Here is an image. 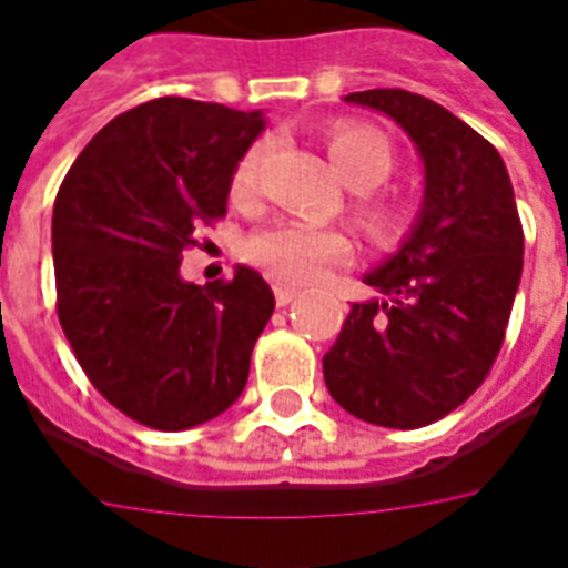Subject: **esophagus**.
I'll list each match as a JSON object with an SVG mask.
<instances>
[{
	"label": "esophagus",
	"instance_id": "esophagus-1",
	"mask_svg": "<svg viewBox=\"0 0 568 568\" xmlns=\"http://www.w3.org/2000/svg\"><path fill=\"white\" fill-rule=\"evenodd\" d=\"M273 297H276V306H288L297 297V288H292V285L276 283V285H273Z\"/></svg>",
	"mask_w": 568,
	"mask_h": 568
}]
</instances>
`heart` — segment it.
<instances>
[{
  "instance_id": "heart-1",
  "label": "heart",
  "mask_w": 568,
  "mask_h": 568,
  "mask_svg": "<svg viewBox=\"0 0 568 568\" xmlns=\"http://www.w3.org/2000/svg\"><path fill=\"white\" fill-rule=\"evenodd\" d=\"M327 155H331L339 178L358 192L382 186L388 180L390 168H394V153H390L385 134L358 123L334 125L327 132ZM258 162H262V146H252L234 171L231 199H252L255 178H258ZM361 216L367 220L369 229L376 231H388L394 225V213L376 199L361 201ZM246 252H250L252 262L276 280L306 285L322 280L334 264L348 262L352 241L343 231L318 229V225H306V222H273L258 234H252Z\"/></svg>"
}]
</instances>
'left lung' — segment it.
<instances>
[{
  "mask_svg": "<svg viewBox=\"0 0 568 568\" xmlns=\"http://www.w3.org/2000/svg\"><path fill=\"white\" fill-rule=\"evenodd\" d=\"M409 134L424 165L418 220L364 273L322 367L331 397L361 422L415 430L485 382L524 271V229L503 155L443 104L406 90L348 92Z\"/></svg>",
  "mask_w": 568,
  "mask_h": 568,
  "instance_id": "left-lung-1",
  "label": "left lung"
}]
</instances>
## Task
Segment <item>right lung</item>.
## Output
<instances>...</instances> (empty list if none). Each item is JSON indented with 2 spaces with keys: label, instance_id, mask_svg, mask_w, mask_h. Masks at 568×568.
Listing matches in <instances>:
<instances>
[{
  "label": "right lung",
  "instance_id": "right-lung-1",
  "mask_svg": "<svg viewBox=\"0 0 568 568\" xmlns=\"http://www.w3.org/2000/svg\"><path fill=\"white\" fill-rule=\"evenodd\" d=\"M262 111L165 95L113 116L83 146L53 204L57 313L102 397L155 430H189L241 397L273 313L262 273L180 276L201 222L229 207Z\"/></svg>",
  "mask_w": 568,
  "mask_h": 568
}]
</instances>
